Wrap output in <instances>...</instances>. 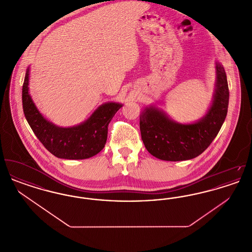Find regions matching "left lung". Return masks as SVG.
I'll use <instances>...</instances> for the list:
<instances>
[{
    "label": "left lung",
    "mask_w": 252,
    "mask_h": 252,
    "mask_svg": "<svg viewBox=\"0 0 252 252\" xmlns=\"http://www.w3.org/2000/svg\"><path fill=\"white\" fill-rule=\"evenodd\" d=\"M216 91L212 106L194 124H180L154 107L140 117L142 140L147 151L162 160L180 161L199 156L212 144L228 113V81L223 66L216 62Z\"/></svg>",
    "instance_id": "1"
}]
</instances>
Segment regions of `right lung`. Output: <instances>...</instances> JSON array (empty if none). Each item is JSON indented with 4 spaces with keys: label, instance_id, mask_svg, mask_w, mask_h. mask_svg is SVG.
I'll list each match as a JSON object with an SVG mask.
<instances>
[{
    "label": "right lung",
    "instance_id": "obj_1",
    "mask_svg": "<svg viewBox=\"0 0 252 252\" xmlns=\"http://www.w3.org/2000/svg\"><path fill=\"white\" fill-rule=\"evenodd\" d=\"M29 68L23 86V108L26 120L36 138L54 156L67 159H84L95 156L105 146L108 126L123 106L108 102L96 109L87 121L72 127H60L46 120L37 110L28 93Z\"/></svg>",
    "mask_w": 252,
    "mask_h": 252
}]
</instances>
